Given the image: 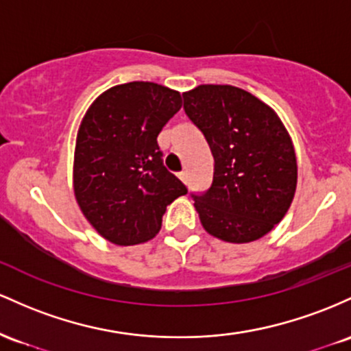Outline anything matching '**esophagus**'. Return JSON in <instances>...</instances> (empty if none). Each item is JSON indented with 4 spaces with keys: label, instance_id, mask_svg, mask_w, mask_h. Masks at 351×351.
<instances>
[{
    "label": "esophagus",
    "instance_id": "34e87169",
    "mask_svg": "<svg viewBox=\"0 0 351 351\" xmlns=\"http://www.w3.org/2000/svg\"><path fill=\"white\" fill-rule=\"evenodd\" d=\"M179 179H180V180H182V182H184V184H187L189 174H187V172H186V171H182V172H180V174H179Z\"/></svg>",
    "mask_w": 351,
    "mask_h": 351
}]
</instances>
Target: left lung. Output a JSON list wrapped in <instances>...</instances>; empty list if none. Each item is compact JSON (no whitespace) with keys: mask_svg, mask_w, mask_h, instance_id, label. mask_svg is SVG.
I'll list each match as a JSON object with an SVG mask.
<instances>
[{"mask_svg":"<svg viewBox=\"0 0 351 351\" xmlns=\"http://www.w3.org/2000/svg\"><path fill=\"white\" fill-rule=\"evenodd\" d=\"M182 96L215 162L210 189L192 195L200 223L228 243L262 239L285 217L297 189L289 131L269 104L235 86L200 84Z\"/></svg>","mask_w":351,"mask_h":351,"instance_id":"1","label":"left lung"}]
</instances>
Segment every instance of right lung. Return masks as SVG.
<instances>
[{
  "mask_svg": "<svg viewBox=\"0 0 351 351\" xmlns=\"http://www.w3.org/2000/svg\"><path fill=\"white\" fill-rule=\"evenodd\" d=\"M182 108L179 90L132 81L94 99L77 129L73 187L82 215L116 245L154 239L187 189L164 167L157 136Z\"/></svg>",
  "mask_w": 351,
  "mask_h": 351,
  "instance_id": "obj_1",
  "label": "right lung"
}]
</instances>
